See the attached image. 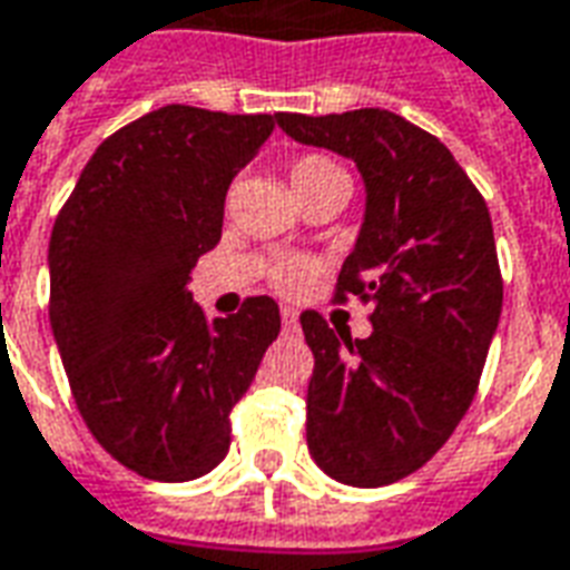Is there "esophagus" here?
Instances as JSON below:
<instances>
[{
	"instance_id": "obj_1",
	"label": "esophagus",
	"mask_w": 570,
	"mask_h": 570,
	"mask_svg": "<svg viewBox=\"0 0 570 570\" xmlns=\"http://www.w3.org/2000/svg\"><path fill=\"white\" fill-rule=\"evenodd\" d=\"M282 325H285V328H297V309L282 307Z\"/></svg>"
}]
</instances>
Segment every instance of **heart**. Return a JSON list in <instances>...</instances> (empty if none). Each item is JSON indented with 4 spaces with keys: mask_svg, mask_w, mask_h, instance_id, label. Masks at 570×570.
I'll list each match as a JSON object with an SVG mask.
<instances>
[{
    "mask_svg": "<svg viewBox=\"0 0 570 570\" xmlns=\"http://www.w3.org/2000/svg\"><path fill=\"white\" fill-rule=\"evenodd\" d=\"M288 179H292V186L301 202H307L313 191H320V188L325 186L351 183L344 167H341L337 160L328 158V155H301L297 160H292ZM316 269H320V266H316V261H309V257H282V261L273 263L269 282L276 285L278 292L294 294L301 292L309 278L316 276Z\"/></svg>",
    "mask_w": 570,
    "mask_h": 570,
    "instance_id": "heart-1",
    "label": "heart"
}]
</instances>
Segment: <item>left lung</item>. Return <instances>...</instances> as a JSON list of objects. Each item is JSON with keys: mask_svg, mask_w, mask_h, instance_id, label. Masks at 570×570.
Returning <instances> with one entry per match:
<instances>
[{"mask_svg": "<svg viewBox=\"0 0 570 570\" xmlns=\"http://www.w3.org/2000/svg\"><path fill=\"white\" fill-rule=\"evenodd\" d=\"M276 120L297 142L351 158L366 183V219L335 301L368 304L372 335L301 313L316 360L307 446L341 484L384 488L422 469L478 394L502 309L490 210L450 148L400 114Z\"/></svg>", "mask_w": 570, "mask_h": 570, "instance_id": "1", "label": "left lung"}]
</instances>
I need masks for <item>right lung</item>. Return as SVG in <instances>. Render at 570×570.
<instances>
[{"mask_svg": "<svg viewBox=\"0 0 570 570\" xmlns=\"http://www.w3.org/2000/svg\"><path fill=\"white\" fill-rule=\"evenodd\" d=\"M273 127V114L158 108L98 145L55 217L49 320L70 394L92 438L148 481L217 469L229 412L282 328L266 294L214 323L188 294L229 183Z\"/></svg>", "mask_w": 570, "mask_h": 570, "instance_id": "1", "label": "right lung"}]
</instances>
